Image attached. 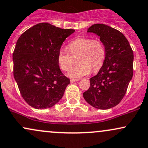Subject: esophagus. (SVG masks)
<instances>
[{"label": "esophagus", "instance_id": "34e87169", "mask_svg": "<svg viewBox=\"0 0 148 148\" xmlns=\"http://www.w3.org/2000/svg\"><path fill=\"white\" fill-rule=\"evenodd\" d=\"M79 81V80L78 79H70V82L71 83H74V82H76V81Z\"/></svg>", "mask_w": 148, "mask_h": 148}]
</instances>
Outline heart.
Listing matches in <instances>:
<instances>
[{
    "instance_id": "b5f03b06",
    "label": "heart",
    "mask_w": 148,
    "mask_h": 148,
    "mask_svg": "<svg viewBox=\"0 0 148 148\" xmlns=\"http://www.w3.org/2000/svg\"><path fill=\"white\" fill-rule=\"evenodd\" d=\"M69 49L61 48L58 51V61L60 68L68 71L73 65L72 56H79L77 66L67 73L71 78H81L88 75L92 69L97 72L102 67L106 58V48L102 41L90 38H79L69 44Z\"/></svg>"
}]
</instances>
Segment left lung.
<instances>
[{
	"mask_svg": "<svg viewBox=\"0 0 148 148\" xmlns=\"http://www.w3.org/2000/svg\"><path fill=\"white\" fill-rule=\"evenodd\" d=\"M87 32L100 37L106 48V58L83 95L94 108L108 110L117 106L126 93L133 76V51L125 36L111 27L94 24Z\"/></svg>",
	"mask_w": 148,
	"mask_h": 148,
	"instance_id": "obj_1",
	"label": "left lung"
}]
</instances>
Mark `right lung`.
I'll return each instance as SVG.
<instances>
[{"label": "right lung", "mask_w": 148, "mask_h": 148, "mask_svg": "<svg viewBox=\"0 0 148 148\" xmlns=\"http://www.w3.org/2000/svg\"><path fill=\"white\" fill-rule=\"evenodd\" d=\"M74 32L42 23L18 39L13 53L14 79L21 96L32 108H50L63 97L70 80L60 71L58 54Z\"/></svg>", "instance_id": "right-lung-1"}]
</instances>
